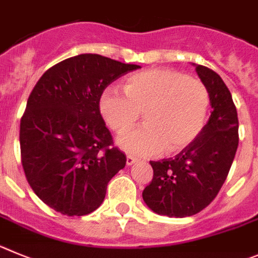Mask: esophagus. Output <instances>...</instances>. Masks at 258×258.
<instances>
[{
  "label": "esophagus",
  "mask_w": 258,
  "mask_h": 258,
  "mask_svg": "<svg viewBox=\"0 0 258 258\" xmlns=\"http://www.w3.org/2000/svg\"><path fill=\"white\" fill-rule=\"evenodd\" d=\"M135 162H136V158L131 157V155H127V158H126V164H127V166H132V164H134Z\"/></svg>",
  "instance_id": "1"
}]
</instances>
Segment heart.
<instances>
[{"mask_svg":"<svg viewBox=\"0 0 258 258\" xmlns=\"http://www.w3.org/2000/svg\"><path fill=\"white\" fill-rule=\"evenodd\" d=\"M211 97L202 81L172 69H152L127 77L123 91L106 87L99 100L104 120L114 132L131 128L143 112L145 126L118 138V145L135 157L184 150L207 123Z\"/></svg>","mask_w":258,"mask_h":258,"instance_id":"obj_1","label":"heart"}]
</instances>
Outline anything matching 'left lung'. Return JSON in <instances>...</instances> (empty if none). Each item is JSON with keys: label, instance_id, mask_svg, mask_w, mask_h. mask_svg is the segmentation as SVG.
<instances>
[{"label": "left lung", "instance_id": "8db88e82", "mask_svg": "<svg viewBox=\"0 0 258 258\" xmlns=\"http://www.w3.org/2000/svg\"><path fill=\"white\" fill-rule=\"evenodd\" d=\"M211 97V117L198 139L175 158L150 161L153 180L144 189L146 206L158 215L186 217L216 198L238 149V113L230 91L212 69L196 66Z\"/></svg>", "mask_w": 258, "mask_h": 258}]
</instances>
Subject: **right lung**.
Listing matches in <instances>:
<instances>
[{
  "label": "right lung",
  "instance_id": "add662e5",
  "mask_svg": "<svg viewBox=\"0 0 258 258\" xmlns=\"http://www.w3.org/2000/svg\"><path fill=\"white\" fill-rule=\"evenodd\" d=\"M139 68L97 54L77 55L47 69L32 90L20 120L22 164L36 196L56 212H94L109 181L126 166L99 100L110 83Z\"/></svg>",
  "mask_w": 258,
  "mask_h": 258
}]
</instances>
